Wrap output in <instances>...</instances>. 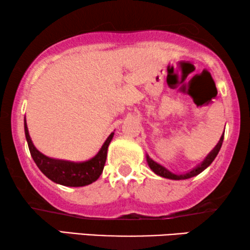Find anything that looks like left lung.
<instances>
[{"instance_id": "1", "label": "left lung", "mask_w": 250, "mask_h": 250, "mask_svg": "<svg viewBox=\"0 0 250 250\" xmlns=\"http://www.w3.org/2000/svg\"><path fill=\"white\" fill-rule=\"evenodd\" d=\"M223 139H224V133L222 134L220 141H218L217 145L215 146V148L211 150V151L208 153V156L206 157V158L204 159V162L200 163L199 165L196 166L194 168H192L187 173L179 174V173L170 172V170L167 169L166 167H164L163 165H160V164L155 162V160H152L148 155H146V163H148L149 167L151 168L153 173L157 174V175L162 176V177H165V179H169V180H187V179H190V177H193V176L198 175V174H200L201 172H203V170L206 169L211 163H213V160L216 158L217 153H218V151H220L222 143H223Z\"/></svg>"}]
</instances>
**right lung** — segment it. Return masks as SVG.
Wrapping results in <instances>:
<instances>
[{
  "instance_id": "add662e5",
  "label": "right lung",
  "mask_w": 250,
  "mask_h": 250,
  "mask_svg": "<svg viewBox=\"0 0 250 250\" xmlns=\"http://www.w3.org/2000/svg\"><path fill=\"white\" fill-rule=\"evenodd\" d=\"M23 125H25V134L30 155H32L34 162H35L41 172L47 179L64 187H85L93 183L94 181H97L100 177L102 170H104L105 159H107L108 146L110 145L112 138H114V132L108 136L104 145H102L101 149L99 150V152L93 158L88 159L86 162L75 163L62 159L50 158V157L40 152L35 148L29 136L26 117Z\"/></svg>"
}]
</instances>
